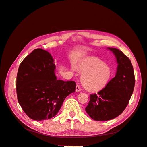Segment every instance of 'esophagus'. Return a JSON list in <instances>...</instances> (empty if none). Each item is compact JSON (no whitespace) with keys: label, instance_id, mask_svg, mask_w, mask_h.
Here are the masks:
<instances>
[{"label":"esophagus","instance_id":"esophagus-1","mask_svg":"<svg viewBox=\"0 0 147 147\" xmlns=\"http://www.w3.org/2000/svg\"><path fill=\"white\" fill-rule=\"evenodd\" d=\"M81 91V88L80 87L79 85L77 84L76 86V92H80Z\"/></svg>","mask_w":147,"mask_h":147}]
</instances>
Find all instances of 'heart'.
<instances>
[{"label":"heart","mask_w":147,"mask_h":147,"mask_svg":"<svg viewBox=\"0 0 147 147\" xmlns=\"http://www.w3.org/2000/svg\"><path fill=\"white\" fill-rule=\"evenodd\" d=\"M78 68L84 73L82 78L83 86L90 91L102 90L107 85L112 77L110 67L97 57H89L82 61L78 64ZM72 69L75 70L74 65Z\"/></svg>","instance_id":"obj_1"}]
</instances>
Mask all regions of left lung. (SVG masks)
Segmentation results:
<instances>
[{
	"label": "left lung",
	"instance_id": "8db88e82",
	"mask_svg": "<svg viewBox=\"0 0 147 147\" xmlns=\"http://www.w3.org/2000/svg\"><path fill=\"white\" fill-rule=\"evenodd\" d=\"M118 64L115 77L97 94H90L86 112L96 121H107L117 117L126 109L135 85L134 72L131 61L117 48H109Z\"/></svg>",
	"mask_w": 147,
	"mask_h": 147
}]
</instances>
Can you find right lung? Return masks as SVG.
Instances as JSON below:
<instances>
[{
    "mask_svg": "<svg viewBox=\"0 0 147 147\" xmlns=\"http://www.w3.org/2000/svg\"><path fill=\"white\" fill-rule=\"evenodd\" d=\"M55 64L50 53L35 49L20 65L16 77V94L22 109L34 120L54 117L67 96L74 92V81L57 80Z\"/></svg>",
    "mask_w": 147,
    "mask_h": 147,
    "instance_id": "obj_1",
    "label": "right lung"
}]
</instances>
